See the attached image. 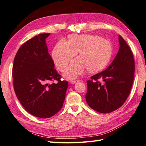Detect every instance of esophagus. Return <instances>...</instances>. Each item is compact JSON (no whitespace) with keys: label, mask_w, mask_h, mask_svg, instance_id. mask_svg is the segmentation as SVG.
<instances>
[{"label":"esophagus","mask_w":146,"mask_h":146,"mask_svg":"<svg viewBox=\"0 0 146 146\" xmlns=\"http://www.w3.org/2000/svg\"><path fill=\"white\" fill-rule=\"evenodd\" d=\"M79 81H80V80H71L70 81V83L71 84H75V83H77V82H79Z\"/></svg>","instance_id":"34e87169"}]
</instances>
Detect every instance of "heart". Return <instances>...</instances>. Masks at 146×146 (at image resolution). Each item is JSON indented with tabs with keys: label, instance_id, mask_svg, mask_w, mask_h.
Returning a JSON list of instances; mask_svg holds the SVG:
<instances>
[{
	"label": "heart",
	"instance_id": "b5f03b06",
	"mask_svg": "<svg viewBox=\"0 0 146 146\" xmlns=\"http://www.w3.org/2000/svg\"><path fill=\"white\" fill-rule=\"evenodd\" d=\"M79 51L80 57L72 60L64 74L67 79H75L87 69L91 72L104 69L111 59L112 45L108 40L96 35H71L69 41L60 39L52 54L57 69L64 72Z\"/></svg>",
	"mask_w": 146,
	"mask_h": 146
}]
</instances>
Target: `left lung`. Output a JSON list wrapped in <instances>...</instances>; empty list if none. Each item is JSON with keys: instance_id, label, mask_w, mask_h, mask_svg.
I'll return each instance as SVG.
<instances>
[{"instance_id": "left-lung-1", "label": "left lung", "mask_w": 146, "mask_h": 146, "mask_svg": "<svg viewBox=\"0 0 146 146\" xmlns=\"http://www.w3.org/2000/svg\"><path fill=\"white\" fill-rule=\"evenodd\" d=\"M119 40L118 53L111 64L87 81L86 101L92 109L100 113L111 112L121 107L133 84L134 55L121 35H119Z\"/></svg>"}]
</instances>
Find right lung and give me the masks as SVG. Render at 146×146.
<instances>
[{
  "instance_id": "right-lung-1",
  "label": "right lung",
  "mask_w": 146,
  "mask_h": 146,
  "mask_svg": "<svg viewBox=\"0 0 146 146\" xmlns=\"http://www.w3.org/2000/svg\"><path fill=\"white\" fill-rule=\"evenodd\" d=\"M49 35L38 34L22 44L12 67L17 99L29 114L42 119L49 118L60 111L68 87V82L61 80L48 52L46 38Z\"/></svg>"
}]
</instances>
